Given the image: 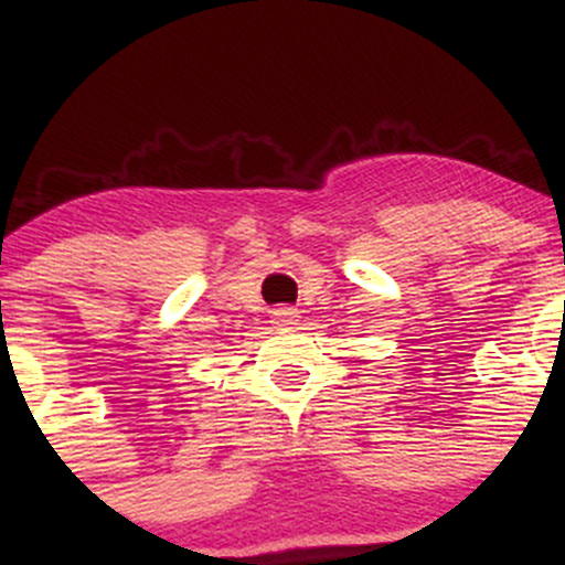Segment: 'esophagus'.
I'll use <instances>...</instances> for the list:
<instances>
[{"label": "esophagus", "mask_w": 565, "mask_h": 565, "mask_svg": "<svg viewBox=\"0 0 565 565\" xmlns=\"http://www.w3.org/2000/svg\"><path fill=\"white\" fill-rule=\"evenodd\" d=\"M297 310L295 308H276L274 310V323H278V327H291V323H297Z\"/></svg>", "instance_id": "34e87169"}]
</instances>
